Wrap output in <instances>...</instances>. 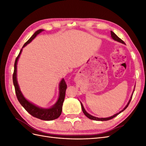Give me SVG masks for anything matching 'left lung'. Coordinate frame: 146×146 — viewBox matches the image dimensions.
I'll list each match as a JSON object with an SVG mask.
<instances>
[{"instance_id":"1","label":"left lung","mask_w":146,"mask_h":146,"mask_svg":"<svg viewBox=\"0 0 146 146\" xmlns=\"http://www.w3.org/2000/svg\"><path fill=\"white\" fill-rule=\"evenodd\" d=\"M111 37H112V38L113 39H114V40L115 41H118V42H121V43H123V44H125V42H124V41H122V39H121V38H119L117 35L114 33V32H113L112 31H111ZM133 96V95H132ZM132 96H131V99H130V100H129V103H128V104L126 105V107L123 108L122 111H121L119 113H117V114H114V115H113V116H111V117H107V118H99V117H94V116H91V114H90L89 113H88L86 111H85V108H84V107H83V105H82V104L80 102V104H81V106H82V111H83V113L85 114V115L87 117H88L89 119H92V120H94V121H108V120H110V119H113V118H114V117H115L116 116H117L118 114H119V113H121V112H122L123 111H124V110L128 107V106H129V104H130V101H131V98H132Z\"/></svg>"}]
</instances>
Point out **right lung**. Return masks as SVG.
I'll return each mask as SVG.
<instances>
[{
    "instance_id": "add662e5",
    "label": "right lung",
    "mask_w": 146,
    "mask_h": 146,
    "mask_svg": "<svg viewBox=\"0 0 146 146\" xmlns=\"http://www.w3.org/2000/svg\"><path fill=\"white\" fill-rule=\"evenodd\" d=\"M42 31H43V30L42 29L37 30L36 32L32 35V36L24 44L23 47H25L27 44H29V42L32 41V39H33L35 37H36V35H38L39 33H41ZM21 52H22V49L21 50L19 55H17V56L16 58L15 62V66H14V68H15L14 72H13V82L15 86V92H16V95L17 100H18L21 105L25 108L26 111L35 117L38 118L39 119H41V120H44V121H52V120H54L55 119H57L60 117V116L61 114V111H62L63 104L65 98V92H66V88H67V85H66L64 79H63V80L60 82L59 98L58 101H57V102L53 107L48 109H43V108H39L36 107V106H35V105L32 104V103L29 102L28 100H27L24 98L23 95L22 94L21 92L19 90V88L18 86V84H17V79H16L17 62V60H18V58H19Z\"/></svg>"
}]
</instances>
